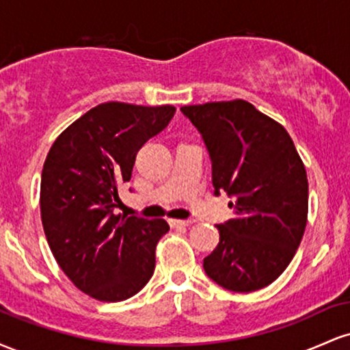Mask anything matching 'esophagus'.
<instances>
[{
  "label": "esophagus",
  "instance_id": "esophagus-1",
  "mask_svg": "<svg viewBox=\"0 0 350 350\" xmlns=\"http://www.w3.org/2000/svg\"><path fill=\"white\" fill-rule=\"evenodd\" d=\"M194 224V220H178V219H170L171 227H189Z\"/></svg>",
  "mask_w": 350,
  "mask_h": 350
}]
</instances>
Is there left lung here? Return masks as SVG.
Instances as JSON below:
<instances>
[{
    "label": "left lung",
    "mask_w": 350,
    "mask_h": 350,
    "mask_svg": "<svg viewBox=\"0 0 350 350\" xmlns=\"http://www.w3.org/2000/svg\"><path fill=\"white\" fill-rule=\"evenodd\" d=\"M212 161L214 194L226 191L235 217L217 226L220 240L204 258L226 290H262L286 270L308 220V176L288 131L245 100L180 108Z\"/></svg>",
    "instance_id": "8db88e82"
}]
</instances>
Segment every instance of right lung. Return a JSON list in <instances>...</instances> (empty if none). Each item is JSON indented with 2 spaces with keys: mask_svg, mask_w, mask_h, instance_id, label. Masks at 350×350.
Listing matches in <instances>:
<instances>
[{
  "mask_svg": "<svg viewBox=\"0 0 350 350\" xmlns=\"http://www.w3.org/2000/svg\"><path fill=\"white\" fill-rule=\"evenodd\" d=\"M171 105L100 103L64 130L41 176V219L52 255L72 283L98 301L135 296L154 271L164 219L115 215L136 152L174 116Z\"/></svg>",
  "mask_w": 350,
  "mask_h": 350,
  "instance_id": "1",
  "label": "right lung"
}]
</instances>
